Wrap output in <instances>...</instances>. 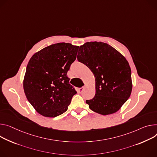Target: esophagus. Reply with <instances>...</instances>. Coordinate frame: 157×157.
Returning a JSON list of instances; mask_svg holds the SVG:
<instances>
[{
    "instance_id": "obj_1",
    "label": "esophagus",
    "mask_w": 157,
    "mask_h": 157,
    "mask_svg": "<svg viewBox=\"0 0 157 157\" xmlns=\"http://www.w3.org/2000/svg\"><path fill=\"white\" fill-rule=\"evenodd\" d=\"M85 88H86V86H83V87H82V88H79V89L78 90V91L81 93H82V92L83 91V90L85 89Z\"/></svg>"
}]
</instances>
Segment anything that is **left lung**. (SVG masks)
Returning <instances> with one entry per match:
<instances>
[{"label":"left lung","mask_w":157,"mask_h":157,"mask_svg":"<svg viewBox=\"0 0 157 157\" xmlns=\"http://www.w3.org/2000/svg\"><path fill=\"white\" fill-rule=\"evenodd\" d=\"M77 59L95 77L96 94L86 103L93 111L107 115L118 111L130 96L132 71L124 57L102 42H88L79 48Z\"/></svg>","instance_id":"obj_1"}]
</instances>
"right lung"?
<instances>
[{
  "label": "right lung",
  "mask_w": 157,
  "mask_h": 157,
  "mask_svg": "<svg viewBox=\"0 0 157 157\" xmlns=\"http://www.w3.org/2000/svg\"><path fill=\"white\" fill-rule=\"evenodd\" d=\"M79 46L60 42L35 53L26 67L23 81L27 100L46 117H58L67 111L77 93L67 73L76 59Z\"/></svg>",
  "instance_id": "right-lung-1"
}]
</instances>
